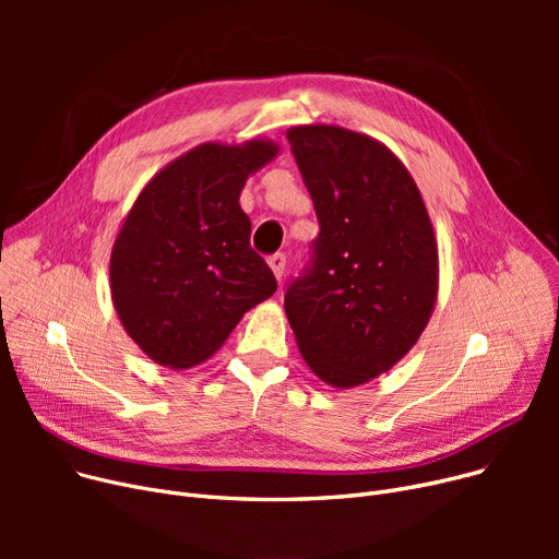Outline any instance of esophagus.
Returning <instances> with one entry per match:
<instances>
[{
    "label": "esophagus",
    "mask_w": 559,
    "mask_h": 559,
    "mask_svg": "<svg viewBox=\"0 0 559 559\" xmlns=\"http://www.w3.org/2000/svg\"><path fill=\"white\" fill-rule=\"evenodd\" d=\"M267 262H270V267H272L274 276L281 281L283 274H285V255H283V253H274V255H270Z\"/></svg>",
    "instance_id": "esophagus-1"
}]
</instances>
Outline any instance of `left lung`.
<instances>
[{
    "instance_id": "8db88e82",
    "label": "left lung",
    "mask_w": 559,
    "mask_h": 559,
    "mask_svg": "<svg viewBox=\"0 0 559 559\" xmlns=\"http://www.w3.org/2000/svg\"><path fill=\"white\" fill-rule=\"evenodd\" d=\"M319 219L310 270L285 314L306 365L337 390L369 383L417 344L439 253L424 197L383 142L333 124L287 129Z\"/></svg>"
}]
</instances>
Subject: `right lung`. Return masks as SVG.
<instances>
[{
	"instance_id": "obj_1",
	"label": "right lung",
	"mask_w": 559,
	"mask_h": 559,
	"mask_svg": "<svg viewBox=\"0 0 559 559\" xmlns=\"http://www.w3.org/2000/svg\"><path fill=\"white\" fill-rule=\"evenodd\" d=\"M272 140L203 142L142 188L110 251V297L129 337L167 369L209 360L247 310L276 292L249 245L240 194Z\"/></svg>"
}]
</instances>
